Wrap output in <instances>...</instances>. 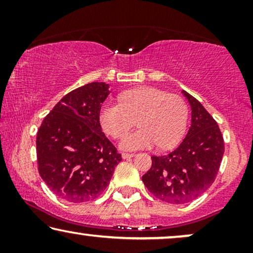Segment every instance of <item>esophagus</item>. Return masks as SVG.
<instances>
[{"instance_id":"34e87169","label":"esophagus","mask_w":253,"mask_h":253,"mask_svg":"<svg viewBox=\"0 0 253 253\" xmlns=\"http://www.w3.org/2000/svg\"><path fill=\"white\" fill-rule=\"evenodd\" d=\"M133 153H127V152H123L122 153V158L123 159H127V158H132L133 157Z\"/></svg>"}]
</instances>
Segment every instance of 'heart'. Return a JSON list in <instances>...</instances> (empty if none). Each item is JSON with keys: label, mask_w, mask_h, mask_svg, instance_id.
Segmentation results:
<instances>
[{"label": "heart", "mask_w": 253, "mask_h": 253, "mask_svg": "<svg viewBox=\"0 0 253 253\" xmlns=\"http://www.w3.org/2000/svg\"><path fill=\"white\" fill-rule=\"evenodd\" d=\"M121 103H105L100 123L114 139L122 138L137 123L139 129L126 134L123 150H141L159 145L170 148L185 132L188 107L182 96L164 89L143 86L121 94Z\"/></svg>", "instance_id": "b5f03b06"}]
</instances>
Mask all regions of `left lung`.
I'll use <instances>...</instances> for the list:
<instances>
[{
  "instance_id": "obj_1",
  "label": "left lung",
  "mask_w": 253,
  "mask_h": 253,
  "mask_svg": "<svg viewBox=\"0 0 253 253\" xmlns=\"http://www.w3.org/2000/svg\"><path fill=\"white\" fill-rule=\"evenodd\" d=\"M191 105V126L179 146L167 155L152 157L143 179L152 195L169 204L190 203L203 195L215 179L224 152L216 121L204 106L183 91Z\"/></svg>"
}]
</instances>
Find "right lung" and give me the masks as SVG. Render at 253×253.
I'll use <instances>...</instances> for the list:
<instances>
[{"label": "right lung", "mask_w": 253, "mask_h": 253, "mask_svg": "<svg viewBox=\"0 0 253 253\" xmlns=\"http://www.w3.org/2000/svg\"><path fill=\"white\" fill-rule=\"evenodd\" d=\"M108 94V85L99 82L69 92L38 130L41 178L55 195L70 203L95 199L122 160L100 126V110Z\"/></svg>", "instance_id": "right-lung-1"}]
</instances>
